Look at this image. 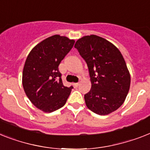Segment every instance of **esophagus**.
Here are the masks:
<instances>
[{
  "mask_svg": "<svg viewBox=\"0 0 150 150\" xmlns=\"http://www.w3.org/2000/svg\"><path fill=\"white\" fill-rule=\"evenodd\" d=\"M74 86H75V87H78V86H79V83L78 82V83H74Z\"/></svg>",
  "mask_w": 150,
  "mask_h": 150,
  "instance_id": "1",
  "label": "esophagus"
}]
</instances>
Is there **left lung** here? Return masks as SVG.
<instances>
[{
	"instance_id": "obj_1",
	"label": "left lung",
	"mask_w": 150,
	"mask_h": 150,
	"mask_svg": "<svg viewBox=\"0 0 150 150\" xmlns=\"http://www.w3.org/2000/svg\"><path fill=\"white\" fill-rule=\"evenodd\" d=\"M75 47L86 61L92 88L85 95L87 107L105 115L121 106L130 87V75L121 52L114 45L97 35L84 36Z\"/></svg>"
}]
</instances>
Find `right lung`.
I'll return each mask as SVG.
<instances>
[{
    "label": "right lung",
    "instance_id": "1",
    "mask_svg": "<svg viewBox=\"0 0 150 150\" xmlns=\"http://www.w3.org/2000/svg\"><path fill=\"white\" fill-rule=\"evenodd\" d=\"M74 44L67 37L53 35L38 44L27 57L23 88L33 105L45 112L64 106L73 88L63 85L58 66Z\"/></svg>",
    "mask_w": 150,
    "mask_h": 150
}]
</instances>
